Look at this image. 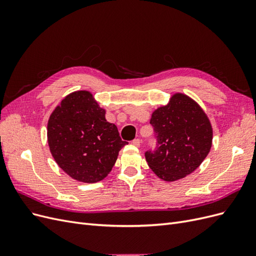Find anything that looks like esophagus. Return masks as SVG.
<instances>
[{
	"mask_svg": "<svg viewBox=\"0 0 256 256\" xmlns=\"http://www.w3.org/2000/svg\"><path fill=\"white\" fill-rule=\"evenodd\" d=\"M132 144L134 145V146H140L141 145V140H140V138H134V140L132 141Z\"/></svg>",
	"mask_w": 256,
	"mask_h": 256,
	"instance_id": "1",
	"label": "esophagus"
}]
</instances>
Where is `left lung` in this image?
<instances>
[{"label":"left lung","mask_w":256,"mask_h":256,"mask_svg":"<svg viewBox=\"0 0 256 256\" xmlns=\"http://www.w3.org/2000/svg\"><path fill=\"white\" fill-rule=\"evenodd\" d=\"M156 147L145 152L150 168L166 182H174L198 168L212 147V129L206 114L191 98L175 94L150 118Z\"/></svg>","instance_id":"left-lung-1"}]
</instances>
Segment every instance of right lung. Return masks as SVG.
<instances>
[{
    "label": "right lung",
    "mask_w": 256,
    "mask_h": 256,
    "mask_svg": "<svg viewBox=\"0 0 256 256\" xmlns=\"http://www.w3.org/2000/svg\"><path fill=\"white\" fill-rule=\"evenodd\" d=\"M86 90L66 96L48 122V143L58 166L74 180L97 182L111 172L122 141Z\"/></svg>",
    "instance_id": "add662e5"
}]
</instances>
